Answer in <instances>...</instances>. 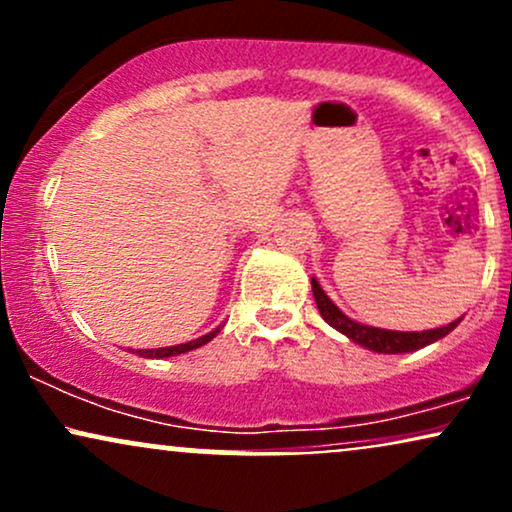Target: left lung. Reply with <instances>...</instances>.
<instances>
[{
    "label": "left lung",
    "mask_w": 512,
    "mask_h": 512,
    "mask_svg": "<svg viewBox=\"0 0 512 512\" xmlns=\"http://www.w3.org/2000/svg\"><path fill=\"white\" fill-rule=\"evenodd\" d=\"M313 296H315L317 310H320L322 320H325L327 325H332L337 332L346 334L351 342L361 344L363 349L375 351V354H409V351L424 349V346L438 342V339H443L445 334H450L462 320L460 317V320L450 322V325L436 327V330H424V332L380 330V327L361 325V322L346 317L342 310L330 301V296L322 291V286L317 284V279H313Z\"/></svg>",
    "instance_id": "8db88e82"
}]
</instances>
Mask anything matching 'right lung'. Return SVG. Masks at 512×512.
Here are the masks:
<instances>
[{"mask_svg": "<svg viewBox=\"0 0 512 512\" xmlns=\"http://www.w3.org/2000/svg\"><path fill=\"white\" fill-rule=\"evenodd\" d=\"M219 332H221V327H216V330H211L209 334H204V337H199V339H192V342H185V344H178V346H163V349H137V351H132V354H139L144 358H168V356L187 354V351L199 349V346L209 344L211 339H214Z\"/></svg>", "mask_w": 512, "mask_h": 512, "instance_id": "add662e5", "label": "right lung"}]
</instances>
